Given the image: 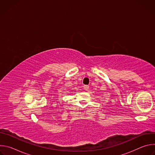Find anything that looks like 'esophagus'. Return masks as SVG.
Segmentation results:
<instances>
[{
  "label": "esophagus",
  "instance_id": "obj_1",
  "mask_svg": "<svg viewBox=\"0 0 155 155\" xmlns=\"http://www.w3.org/2000/svg\"><path fill=\"white\" fill-rule=\"evenodd\" d=\"M89 86L88 85H86V84H85V85H84L83 86V89L84 90H87L88 89H89Z\"/></svg>",
  "mask_w": 155,
  "mask_h": 155
}]
</instances>
